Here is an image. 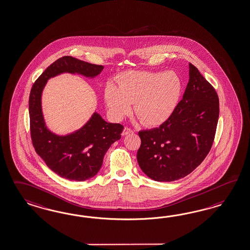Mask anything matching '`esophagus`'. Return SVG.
<instances>
[{
    "mask_svg": "<svg viewBox=\"0 0 250 250\" xmlns=\"http://www.w3.org/2000/svg\"><path fill=\"white\" fill-rule=\"evenodd\" d=\"M130 133H133V130L131 128H128V127H125L123 131H122V135L125 136V135L130 134Z\"/></svg>",
    "mask_w": 250,
    "mask_h": 250,
    "instance_id": "34e87169",
    "label": "esophagus"
}]
</instances>
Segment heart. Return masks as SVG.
<instances>
[{
	"label": "heart",
	"instance_id": "b5f03b06",
	"mask_svg": "<svg viewBox=\"0 0 250 250\" xmlns=\"http://www.w3.org/2000/svg\"><path fill=\"white\" fill-rule=\"evenodd\" d=\"M109 83L104 98L109 114L121 121L133 112L142 124L159 126L167 121L176 109L182 91L181 79L173 71L123 72Z\"/></svg>",
	"mask_w": 250,
	"mask_h": 250
}]
</instances>
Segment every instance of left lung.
I'll list each match as a JSON object with an SVG mask.
<instances>
[{
  "instance_id": "obj_1",
  "label": "left lung",
  "mask_w": 250,
  "mask_h": 250,
  "mask_svg": "<svg viewBox=\"0 0 250 250\" xmlns=\"http://www.w3.org/2000/svg\"><path fill=\"white\" fill-rule=\"evenodd\" d=\"M219 115L215 89L189 63L182 100L159 128L139 131L138 163L148 178L174 181L192 172L209 152Z\"/></svg>"
}]
</instances>
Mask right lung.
Wrapping results in <instances>:
<instances>
[{
	"instance_id": "obj_1",
	"label": "right lung",
	"mask_w": 250,
	"mask_h": 250,
	"mask_svg": "<svg viewBox=\"0 0 250 250\" xmlns=\"http://www.w3.org/2000/svg\"><path fill=\"white\" fill-rule=\"evenodd\" d=\"M103 65L91 64L71 56H63L51 63L32 85L29 99L30 128L32 145L46 165L60 177L84 181L96 175L104 155L112 143L122 137L124 127L106 122L97 112L77 131L58 136L45 125L42 110V93L47 81L61 73H78L93 78Z\"/></svg>"
}]
</instances>
